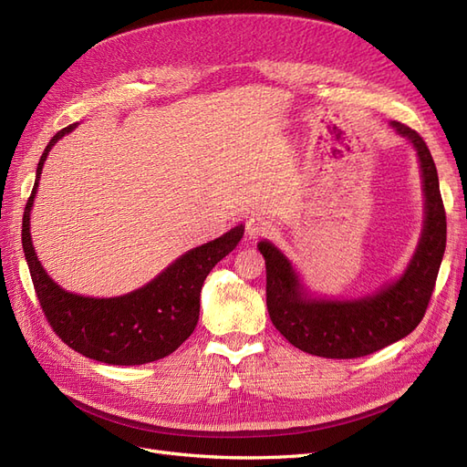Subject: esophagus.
<instances>
[{
  "instance_id": "esophagus-1",
  "label": "esophagus",
  "mask_w": 467,
  "mask_h": 467,
  "mask_svg": "<svg viewBox=\"0 0 467 467\" xmlns=\"http://www.w3.org/2000/svg\"><path fill=\"white\" fill-rule=\"evenodd\" d=\"M275 232V225L273 222H268L263 216H253L245 222V234L249 239H259L263 235H268Z\"/></svg>"
}]
</instances>
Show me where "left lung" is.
I'll return each instance as SVG.
<instances>
[{
  "label": "left lung",
  "mask_w": 467,
  "mask_h": 467,
  "mask_svg": "<svg viewBox=\"0 0 467 467\" xmlns=\"http://www.w3.org/2000/svg\"><path fill=\"white\" fill-rule=\"evenodd\" d=\"M391 126L415 146L425 191V228L411 263L398 282L352 302L312 300L290 261L273 244H259L266 265L268 316L290 345L309 355L323 358L372 355L411 333L429 307L446 249V212L425 140L398 120Z\"/></svg>",
  "instance_id": "obj_1"
}]
</instances>
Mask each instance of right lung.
I'll return each mask as SVG.
<instances>
[{
  "mask_svg": "<svg viewBox=\"0 0 467 467\" xmlns=\"http://www.w3.org/2000/svg\"><path fill=\"white\" fill-rule=\"evenodd\" d=\"M76 126L69 124L52 136L40 155L35 187L23 214V251L38 304L54 333L83 357L117 366L160 360L177 350L194 331L204 278L235 249L244 237V225H235L214 242L191 249L146 286L119 298H86L62 290L36 259L29 220L47 155Z\"/></svg>",
  "mask_w": 467,
  "mask_h": 467,
  "instance_id": "obj_1",
  "label": "right lung"
}]
</instances>
